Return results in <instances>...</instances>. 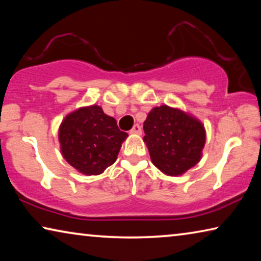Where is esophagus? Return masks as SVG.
Returning a JSON list of instances; mask_svg holds the SVG:
<instances>
[{
    "label": "esophagus",
    "instance_id": "1",
    "mask_svg": "<svg viewBox=\"0 0 261 261\" xmlns=\"http://www.w3.org/2000/svg\"><path fill=\"white\" fill-rule=\"evenodd\" d=\"M130 134H132V135H141V127H140V125L135 124L134 127H132V129H131Z\"/></svg>",
    "mask_w": 261,
    "mask_h": 261
}]
</instances>
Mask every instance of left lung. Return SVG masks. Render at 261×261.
Segmentation results:
<instances>
[{"label": "left lung", "instance_id": "obj_1", "mask_svg": "<svg viewBox=\"0 0 261 261\" xmlns=\"http://www.w3.org/2000/svg\"><path fill=\"white\" fill-rule=\"evenodd\" d=\"M144 131L151 161L165 175H183L201 160L206 130L192 114L167 105L154 107L144 122Z\"/></svg>", "mask_w": 261, "mask_h": 261}]
</instances>
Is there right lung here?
<instances>
[{
  "mask_svg": "<svg viewBox=\"0 0 261 261\" xmlns=\"http://www.w3.org/2000/svg\"><path fill=\"white\" fill-rule=\"evenodd\" d=\"M127 136L98 105L69 113L59 127L62 155L78 173L86 176L100 175L112 166Z\"/></svg>",
  "mask_w": 261,
  "mask_h": 261,
  "instance_id": "right-lung-1",
  "label": "right lung"
}]
</instances>
